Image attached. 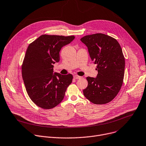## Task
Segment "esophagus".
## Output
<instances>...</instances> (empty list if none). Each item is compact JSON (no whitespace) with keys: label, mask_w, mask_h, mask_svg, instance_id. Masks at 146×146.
I'll return each mask as SVG.
<instances>
[{"label":"esophagus","mask_w":146,"mask_h":146,"mask_svg":"<svg viewBox=\"0 0 146 146\" xmlns=\"http://www.w3.org/2000/svg\"><path fill=\"white\" fill-rule=\"evenodd\" d=\"M82 78V77L81 76H79L78 75H74V79H76V80H77V79H81Z\"/></svg>","instance_id":"1"}]
</instances>
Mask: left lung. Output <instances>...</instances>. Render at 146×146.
<instances>
[{
    "label": "left lung",
    "instance_id": "left-lung-1",
    "mask_svg": "<svg viewBox=\"0 0 146 146\" xmlns=\"http://www.w3.org/2000/svg\"><path fill=\"white\" fill-rule=\"evenodd\" d=\"M80 40L87 46L98 71L96 78H86L88 86L83 94L92 103L107 104L117 96L123 82L125 60L122 48L116 39L101 33L86 35Z\"/></svg>",
    "mask_w": 146,
    "mask_h": 146
}]
</instances>
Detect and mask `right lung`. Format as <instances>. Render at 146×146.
Masks as SVG:
<instances>
[{
    "label": "right lung",
    "mask_w": 146,
    "mask_h": 146,
    "mask_svg": "<svg viewBox=\"0 0 146 146\" xmlns=\"http://www.w3.org/2000/svg\"><path fill=\"white\" fill-rule=\"evenodd\" d=\"M74 38V35L44 34L28 46L21 65L22 77L29 97L38 107L54 108L64 98L73 76L54 74L53 68L59 61L61 48Z\"/></svg>",
    "instance_id": "right-lung-1"
}]
</instances>
